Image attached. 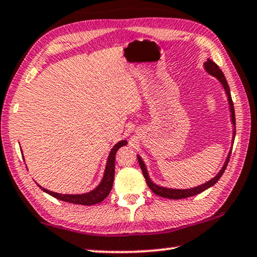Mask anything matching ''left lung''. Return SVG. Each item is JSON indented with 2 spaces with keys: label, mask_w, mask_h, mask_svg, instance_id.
Returning a JSON list of instances; mask_svg holds the SVG:
<instances>
[{
  "label": "left lung",
  "mask_w": 257,
  "mask_h": 257,
  "mask_svg": "<svg viewBox=\"0 0 257 257\" xmlns=\"http://www.w3.org/2000/svg\"><path fill=\"white\" fill-rule=\"evenodd\" d=\"M205 68L207 70V72L209 73V74L216 76L217 79L219 80V82L222 83L223 88L225 89V92L227 95V98H229V104H230V111H231V117H232V123H233V125L235 127V115H234V107H233V101H232V98H231V93H230V88H229V84H227L226 82V79L225 76H224L223 72L219 70L218 66L216 64H215L214 62H211V60H207V62L205 63ZM234 133V136H235V130H233ZM230 156L231 153L229 154V157H227L225 164H224L223 168L221 169V172H219L216 176H215L214 178H211V180L209 182L205 183V184L202 185H199L197 187H193V189H187V190H174V189H166V187H160L158 186L156 184H153L152 182H151V180L149 178V175H148V172H146V168H145V165L144 162L142 161V159L140 157L138 158V162H140V166H141V169L142 172H143V175L145 177V181H146V184L149 185V187L151 190H152L153 193H156L158 195H160V197H164V198H167V199H175V200H177V199H184V198H189V197H192V195H195L198 193L202 192V191H205L208 189V187L213 186L215 183H216L219 178H221V176L224 173V170L226 169V166L227 164H229V159H230Z\"/></svg>",
  "instance_id": "8db88e82"
}]
</instances>
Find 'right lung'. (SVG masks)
Returning <instances> with one entry per match:
<instances>
[{
    "instance_id": "1",
    "label": "right lung",
    "mask_w": 257,
    "mask_h": 257,
    "mask_svg": "<svg viewBox=\"0 0 257 257\" xmlns=\"http://www.w3.org/2000/svg\"><path fill=\"white\" fill-rule=\"evenodd\" d=\"M125 144H127V142L121 141L112 149L111 153H109L108 156L106 170H105L103 181H101L98 187H96V189L91 191V192L84 193V194H75V195L59 194V193L52 192V191H48L47 189H43V187L40 185L39 186L44 191V192H47L48 194H50L52 197L59 199V200L62 201L76 203V205H83V206H91V205H95V203L101 202L105 198L107 197L112 190V185L114 181V172H115V154L117 152V150Z\"/></svg>"
}]
</instances>
